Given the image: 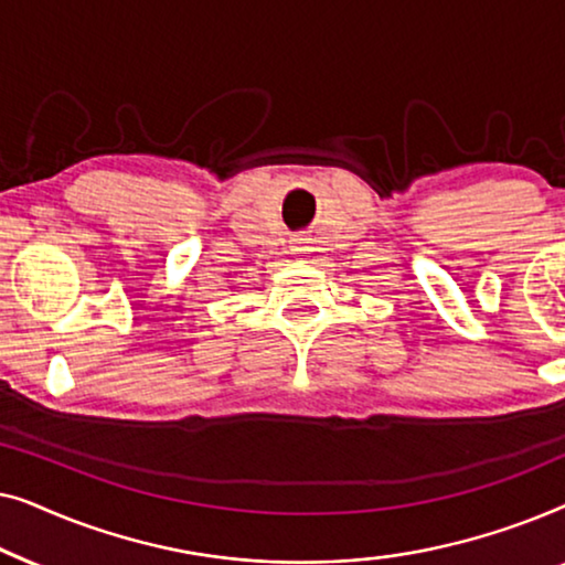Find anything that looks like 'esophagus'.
I'll list each match as a JSON object with an SVG mask.
<instances>
[{
  "label": "esophagus",
  "instance_id": "esophagus-1",
  "mask_svg": "<svg viewBox=\"0 0 565 565\" xmlns=\"http://www.w3.org/2000/svg\"><path fill=\"white\" fill-rule=\"evenodd\" d=\"M308 252H313L311 238H296V242H292V254H300V257H306Z\"/></svg>",
  "mask_w": 565,
  "mask_h": 565
}]
</instances>
